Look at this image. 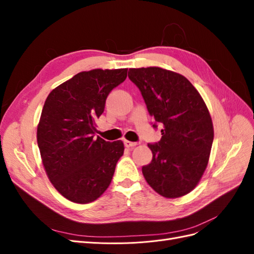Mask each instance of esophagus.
<instances>
[{
    "label": "esophagus",
    "mask_w": 254,
    "mask_h": 254,
    "mask_svg": "<svg viewBox=\"0 0 254 254\" xmlns=\"http://www.w3.org/2000/svg\"><path fill=\"white\" fill-rule=\"evenodd\" d=\"M124 144H125L126 147H134V146L137 145V143L131 142V141H128V140H125V141H124Z\"/></svg>",
    "instance_id": "esophagus-1"
}]
</instances>
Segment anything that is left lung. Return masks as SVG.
<instances>
[{"label": "left lung", "instance_id": "1", "mask_svg": "<svg viewBox=\"0 0 254 254\" xmlns=\"http://www.w3.org/2000/svg\"><path fill=\"white\" fill-rule=\"evenodd\" d=\"M128 77L141 91L162 137L148 144L152 160L142 167L158 194L178 198L200 181L214 139L213 123L199 92L184 76L158 66L129 68Z\"/></svg>", "mask_w": 254, "mask_h": 254}]
</instances>
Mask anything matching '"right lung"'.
I'll return each instance as SVG.
<instances>
[{
	"label": "right lung",
	"mask_w": 254,
	"mask_h": 254,
	"mask_svg": "<svg viewBox=\"0 0 254 254\" xmlns=\"http://www.w3.org/2000/svg\"><path fill=\"white\" fill-rule=\"evenodd\" d=\"M127 71L80 72L54 89L44 103L37 128L38 147L50 181L70 201L92 202L110 186L124 144L95 139V121Z\"/></svg>",
	"instance_id": "obj_1"
}]
</instances>
